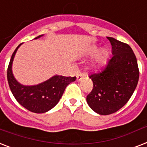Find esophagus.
I'll use <instances>...</instances> for the list:
<instances>
[{
  "mask_svg": "<svg viewBox=\"0 0 147 147\" xmlns=\"http://www.w3.org/2000/svg\"><path fill=\"white\" fill-rule=\"evenodd\" d=\"M83 76H84V75H83L82 73H78V75H77V76H76V78H77V81H81L82 79Z\"/></svg>",
  "mask_w": 147,
  "mask_h": 147,
  "instance_id": "1",
  "label": "esophagus"
}]
</instances>
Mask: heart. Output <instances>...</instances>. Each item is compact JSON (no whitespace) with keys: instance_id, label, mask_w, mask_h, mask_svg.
I'll list each match as a JSON object with an SVG mask.
<instances>
[{"instance_id":"b5f03b06","label":"heart","mask_w":147,"mask_h":147,"mask_svg":"<svg viewBox=\"0 0 147 147\" xmlns=\"http://www.w3.org/2000/svg\"><path fill=\"white\" fill-rule=\"evenodd\" d=\"M107 56H108V52L106 49H101L98 51V53L95 55L94 57L93 65H98L99 64H101L105 62V60L107 59Z\"/></svg>"}]
</instances>
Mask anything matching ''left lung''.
<instances>
[{
    "mask_svg": "<svg viewBox=\"0 0 147 147\" xmlns=\"http://www.w3.org/2000/svg\"><path fill=\"white\" fill-rule=\"evenodd\" d=\"M112 47V56L100 71L90 75L93 89L87 103L94 112L107 115L127 104L136 89L139 68L131 47L114 38L107 37Z\"/></svg>",
    "mask_w": 147,
    "mask_h": 147,
    "instance_id": "left-lung-1",
    "label": "left lung"
}]
</instances>
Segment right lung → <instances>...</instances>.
Here are the masks:
<instances>
[{
    "label": "right lung",
    "mask_w": 147,
    "mask_h": 147,
    "mask_svg": "<svg viewBox=\"0 0 147 147\" xmlns=\"http://www.w3.org/2000/svg\"><path fill=\"white\" fill-rule=\"evenodd\" d=\"M42 36L43 35L39 36L35 39H38ZM20 45L16 48L10 58L7 68L8 84L13 95L20 105L31 112L42 114L57 105L67 85L75 82L76 78L54 76L44 82L36 85L28 86L20 84L13 75L12 63Z\"/></svg>",
    "instance_id": "1"
}]
</instances>
